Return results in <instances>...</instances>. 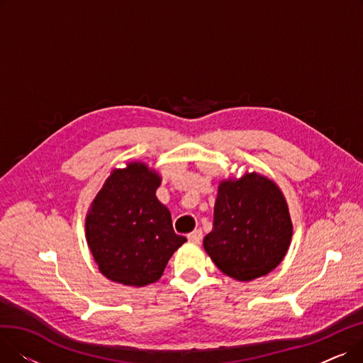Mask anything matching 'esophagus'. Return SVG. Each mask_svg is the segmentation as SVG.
<instances>
[{
	"instance_id": "34e87169",
	"label": "esophagus",
	"mask_w": 363,
	"mask_h": 363,
	"mask_svg": "<svg viewBox=\"0 0 363 363\" xmlns=\"http://www.w3.org/2000/svg\"><path fill=\"white\" fill-rule=\"evenodd\" d=\"M201 240H203V233H201V230H196L194 233L188 234V241H191V242H194V244H200Z\"/></svg>"
}]
</instances>
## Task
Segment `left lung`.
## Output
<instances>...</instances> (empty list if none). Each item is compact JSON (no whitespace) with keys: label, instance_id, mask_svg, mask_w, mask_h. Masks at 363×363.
I'll return each instance as SVG.
<instances>
[{"label":"left lung","instance_id":"left-lung-1","mask_svg":"<svg viewBox=\"0 0 363 363\" xmlns=\"http://www.w3.org/2000/svg\"><path fill=\"white\" fill-rule=\"evenodd\" d=\"M293 223L278 185L256 172L219 184L213 230L203 245L228 277L249 282L268 275L289 252Z\"/></svg>","mask_w":363,"mask_h":363}]
</instances>
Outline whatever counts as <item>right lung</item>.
Listing matches in <instances>:
<instances>
[{
	"label": "right lung",
	"instance_id": "right-lung-1",
	"mask_svg": "<svg viewBox=\"0 0 363 363\" xmlns=\"http://www.w3.org/2000/svg\"><path fill=\"white\" fill-rule=\"evenodd\" d=\"M162 182L145 163L114 169L95 196L85 220L86 242L110 281L144 287L163 275L186 241L175 234L169 208L156 197Z\"/></svg>",
	"mask_w": 363,
	"mask_h": 363
}]
</instances>
